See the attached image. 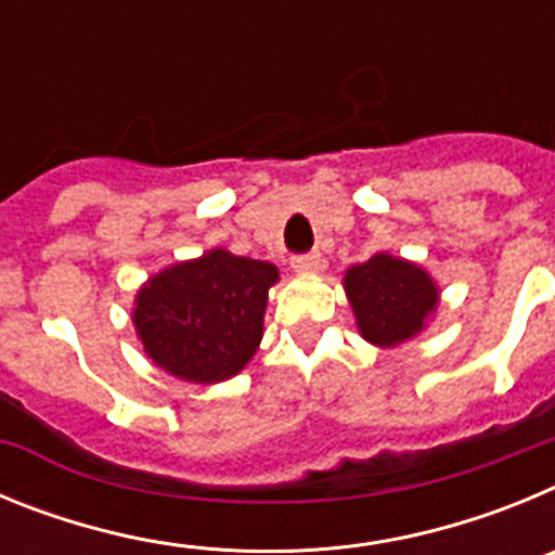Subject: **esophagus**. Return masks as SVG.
<instances>
[{"label": "esophagus", "mask_w": 555, "mask_h": 555, "mask_svg": "<svg viewBox=\"0 0 555 555\" xmlns=\"http://www.w3.org/2000/svg\"><path fill=\"white\" fill-rule=\"evenodd\" d=\"M322 267V255L320 253H300L292 258L294 272H317Z\"/></svg>", "instance_id": "34e87169"}]
</instances>
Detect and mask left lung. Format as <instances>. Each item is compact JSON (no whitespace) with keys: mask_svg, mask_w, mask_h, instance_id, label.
<instances>
[{"mask_svg":"<svg viewBox=\"0 0 555 555\" xmlns=\"http://www.w3.org/2000/svg\"><path fill=\"white\" fill-rule=\"evenodd\" d=\"M345 288L361 336L380 347L400 345L423 331L425 317L436 306V286L428 274L384 253L352 267Z\"/></svg>","mask_w":555,"mask_h":555,"instance_id":"1","label":"left lung"}]
</instances>
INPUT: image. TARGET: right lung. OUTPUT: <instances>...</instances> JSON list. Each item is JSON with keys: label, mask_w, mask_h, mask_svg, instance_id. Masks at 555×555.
Segmentation results:
<instances>
[{"label": "right lung", "mask_w": 555, "mask_h": 555, "mask_svg": "<svg viewBox=\"0 0 555 555\" xmlns=\"http://www.w3.org/2000/svg\"><path fill=\"white\" fill-rule=\"evenodd\" d=\"M274 281L272 263L228 249L169 267L141 288L132 311L146 356L194 384L235 375L258 350Z\"/></svg>", "instance_id": "add662e5"}]
</instances>
